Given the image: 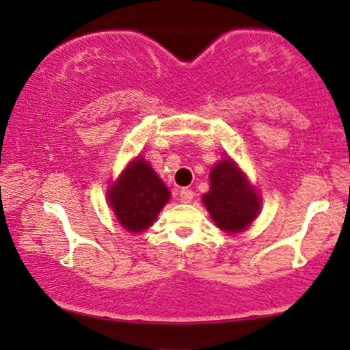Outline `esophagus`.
Returning <instances> with one entry per match:
<instances>
[{"label": "esophagus", "mask_w": 350, "mask_h": 350, "mask_svg": "<svg viewBox=\"0 0 350 350\" xmlns=\"http://www.w3.org/2000/svg\"><path fill=\"white\" fill-rule=\"evenodd\" d=\"M179 200L182 201V203H190V201L193 200V191H191L190 189H180Z\"/></svg>", "instance_id": "esophagus-1"}]
</instances>
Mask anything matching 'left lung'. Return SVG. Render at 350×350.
Segmentation results:
<instances>
[{
	"label": "left lung",
	"mask_w": 350,
	"mask_h": 350,
	"mask_svg": "<svg viewBox=\"0 0 350 350\" xmlns=\"http://www.w3.org/2000/svg\"><path fill=\"white\" fill-rule=\"evenodd\" d=\"M203 203L215 225L228 233L243 231L260 209L258 196L231 160H222L211 171V190Z\"/></svg>",
	"instance_id": "obj_1"
}]
</instances>
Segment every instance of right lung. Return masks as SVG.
<instances>
[{
    "mask_svg": "<svg viewBox=\"0 0 350 350\" xmlns=\"http://www.w3.org/2000/svg\"><path fill=\"white\" fill-rule=\"evenodd\" d=\"M170 190L144 160H135L109 189V204L124 228L139 233L168 203Z\"/></svg>",
    "mask_w": 350,
    "mask_h": 350,
    "instance_id": "1",
    "label": "right lung"
}]
</instances>
